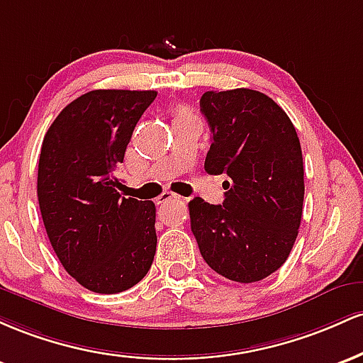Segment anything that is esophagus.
I'll use <instances>...</instances> for the list:
<instances>
[{"mask_svg": "<svg viewBox=\"0 0 363 363\" xmlns=\"http://www.w3.org/2000/svg\"><path fill=\"white\" fill-rule=\"evenodd\" d=\"M177 199H180L177 194H173V192H162V194L160 195V199H157V203H168V202H171V201H177Z\"/></svg>", "mask_w": 363, "mask_h": 363, "instance_id": "obj_1", "label": "esophagus"}]
</instances>
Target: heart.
I'll return each instance as SVG.
<instances>
[{
  "label": "heart",
  "instance_id": "obj_1",
  "mask_svg": "<svg viewBox=\"0 0 363 363\" xmlns=\"http://www.w3.org/2000/svg\"><path fill=\"white\" fill-rule=\"evenodd\" d=\"M186 118H192V113H190L189 108H180L177 111V120H186Z\"/></svg>",
  "mask_w": 363,
  "mask_h": 363
}]
</instances>
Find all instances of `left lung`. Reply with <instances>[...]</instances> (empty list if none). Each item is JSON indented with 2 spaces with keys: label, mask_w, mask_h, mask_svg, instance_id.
Listing matches in <instances>:
<instances>
[{
  "label": "left lung",
  "mask_w": 363,
  "mask_h": 363,
  "mask_svg": "<svg viewBox=\"0 0 363 363\" xmlns=\"http://www.w3.org/2000/svg\"><path fill=\"white\" fill-rule=\"evenodd\" d=\"M211 147L203 168L225 173L219 206L195 197L190 226L211 269L236 283L278 271L298 235L303 209V157L286 113L252 89L209 91L201 97Z\"/></svg>",
  "instance_id": "left-lung-1"
}]
</instances>
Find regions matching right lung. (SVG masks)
Wrapping results in <instances>:
<instances>
[{"label": "right lung", "instance_id": "add662e5", "mask_svg": "<svg viewBox=\"0 0 363 363\" xmlns=\"http://www.w3.org/2000/svg\"><path fill=\"white\" fill-rule=\"evenodd\" d=\"M156 91L99 89L72 101L43 140L38 199L61 266L94 293H120L147 274L156 206L121 197L116 169Z\"/></svg>", "mask_w": 363, "mask_h": 363}]
</instances>
